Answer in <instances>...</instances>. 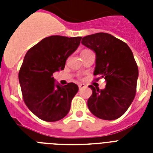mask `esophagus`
<instances>
[{
    "label": "esophagus",
    "instance_id": "34e87169",
    "mask_svg": "<svg viewBox=\"0 0 153 153\" xmlns=\"http://www.w3.org/2000/svg\"><path fill=\"white\" fill-rule=\"evenodd\" d=\"M85 87H86V85H85V84H82V83L79 84V90H82V89L85 88Z\"/></svg>",
    "mask_w": 153,
    "mask_h": 153
}]
</instances>
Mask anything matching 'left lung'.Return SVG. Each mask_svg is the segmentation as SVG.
I'll return each mask as SVG.
<instances>
[{
  "instance_id": "1",
  "label": "left lung",
  "mask_w": 153,
  "mask_h": 153,
  "mask_svg": "<svg viewBox=\"0 0 153 153\" xmlns=\"http://www.w3.org/2000/svg\"><path fill=\"white\" fill-rule=\"evenodd\" d=\"M82 44L96 54L94 74L106 82L103 90L89 86L93 92L87 101L89 109L98 118L117 119L136 94L138 67L133 52L125 42L104 32L83 37Z\"/></svg>"
}]
</instances>
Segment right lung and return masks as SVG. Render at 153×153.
<instances>
[{"label":"right lung","mask_w":153,"mask_h":153,"mask_svg":"<svg viewBox=\"0 0 153 153\" xmlns=\"http://www.w3.org/2000/svg\"><path fill=\"white\" fill-rule=\"evenodd\" d=\"M82 37L51 36L30 48L19 71V82L27 108L39 119L57 121L70 110L79 86L55 83L53 73L64 69L67 58L75 51Z\"/></svg>","instance_id":"obj_1"}]
</instances>
